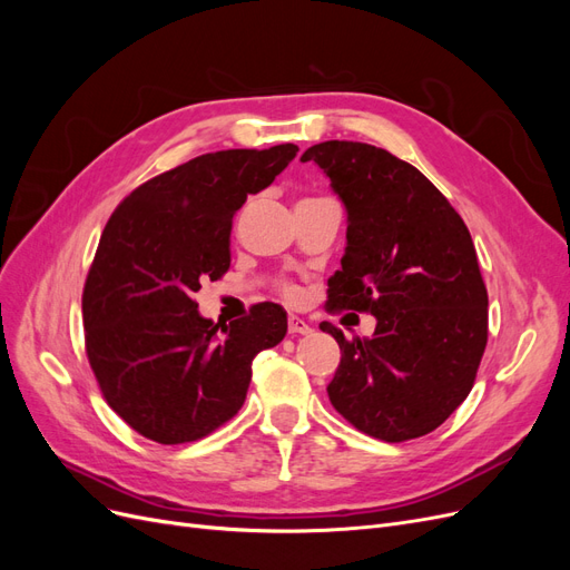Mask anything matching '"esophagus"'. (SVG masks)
Listing matches in <instances>:
<instances>
[{"mask_svg": "<svg viewBox=\"0 0 570 570\" xmlns=\"http://www.w3.org/2000/svg\"><path fill=\"white\" fill-rule=\"evenodd\" d=\"M287 331H289L292 335H306V333H312V325H308V323H306L304 318H299V316H289Z\"/></svg>", "mask_w": 570, "mask_h": 570, "instance_id": "obj_1", "label": "esophagus"}]
</instances>
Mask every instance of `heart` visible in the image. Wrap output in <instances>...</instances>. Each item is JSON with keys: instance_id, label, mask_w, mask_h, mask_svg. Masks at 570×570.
<instances>
[{"instance_id": "1", "label": "heart", "mask_w": 570, "mask_h": 570, "mask_svg": "<svg viewBox=\"0 0 570 570\" xmlns=\"http://www.w3.org/2000/svg\"><path fill=\"white\" fill-rule=\"evenodd\" d=\"M283 295L285 297H295L297 292H295V287H292V285H283Z\"/></svg>"}]
</instances>
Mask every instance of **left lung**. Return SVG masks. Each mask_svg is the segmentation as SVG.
Segmentation results:
<instances>
[{"mask_svg": "<svg viewBox=\"0 0 570 570\" xmlns=\"http://www.w3.org/2000/svg\"><path fill=\"white\" fill-rule=\"evenodd\" d=\"M302 161L323 168L347 209L327 312L377 321L364 340L321 323L342 350L331 404L385 442L433 433L469 396L488 344V289L471 233L440 189L387 149L327 140Z\"/></svg>", "mask_w": 570, "mask_h": 570, "instance_id": "8db88e82", "label": "left lung"}]
</instances>
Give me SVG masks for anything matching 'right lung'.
I'll return each mask as SVG.
<instances>
[{
	"mask_svg": "<svg viewBox=\"0 0 570 570\" xmlns=\"http://www.w3.org/2000/svg\"><path fill=\"white\" fill-rule=\"evenodd\" d=\"M297 145L226 149L166 170L116 206L82 289L85 352L107 404L159 444L202 440L245 404L252 361L287 333L278 304L230 325L199 316L204 281L230 268L233 216Z\"/></svg>",
	"mask_w": 570,
	"mask_h": 570,
	"instance_id": "1",
	"label": "right lung"
}]
</instances>
